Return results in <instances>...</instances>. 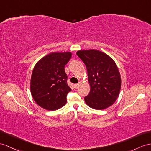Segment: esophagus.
<instances>
[{"label": "esophagus", "instance_id": "obj_1", "mask_svg": "<svg viewBox=\"0 0 151 151\" xmlns=\"http://www.w3.org/2000/svg\"><path fill=\"white\" fill-rule=\"evenodd\" d=\"M79 86V83H78V84H74V85H73V86H74V88H78V86Z\"/></svg>", "mask_w": 151, "mask_h": 151}]
</instances>
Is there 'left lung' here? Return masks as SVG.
<instances>
[{"label":"left lung","mask_w":151,"mask_h":151,"mask_svg":"<svg viewBox=\"0 0 151 151\" xmlns=\"http://www.w3.org/2000/svg\"><path fill=\"white\" fill-rule=\"evenodd\" d=\"M76 54L87 68L90 91L84 97L86 104L99 110L109 107L119 97L121 88V78L115 62L96 49L79 50Z\"/></svg>","instance_id":"1"}]
</instances>
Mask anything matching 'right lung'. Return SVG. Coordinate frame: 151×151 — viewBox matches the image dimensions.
Here are the masks:
<instances>
[{
	"mask_svg": "<svg viewBox=\"0 0 151 151\" xmlns=\"http://www.w3.org/2000/svg\"><path fill=\"white\" fill-rule=\"evenodd\" d=\"M71 56L70 52H52L35 65L30 88L33 99L40 107L54 111L66 104L67 95L71 88L67 84L65 66Z\"/></svg>",
	"mask_w": 151,
	"mask_h": 151,
	"instance_id": "right-lung-1",
	"label": "right lung"
}]
</instances>
